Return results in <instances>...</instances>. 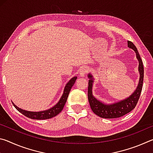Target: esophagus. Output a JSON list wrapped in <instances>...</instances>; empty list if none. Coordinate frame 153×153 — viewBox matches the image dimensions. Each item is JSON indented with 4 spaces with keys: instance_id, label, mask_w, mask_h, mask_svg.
Segmentation results:
<instances>
[{
    "instance_id": "1",
    "label": "esophagus",
    "mask_w": 153,
    "mask_h": 153,
    "mask_svg": "<svg viewBox=\"0 0 153 153\" xmlns=\"http://www.w3.org/2000/svg\"><path fill=\"white\" fill-rule=\"evenodd\" d=\"M88 72V69L86 67H83L82 68L80 69L79 75L81 76H85L87 74Z\"/></svg>"
}]
</instances>
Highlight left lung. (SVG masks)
I'll return each instance as SVG.
<instances>
[{"instance_id": "obj_1", "label": "left lung", "mask_w": 153, "mask_h": 153, "mask_svg": "<svg viewBox=\"0 0 153 153\" xmlns=\"http://www.w3.org/2000/svg\"><path fill=\"white\" fill-rule=\"evenodd\" d=\"M128 47L132 48L136 52V57L139 61V72L140 75V81L138 86L132 94L130 97L126 98L125 100H121V101L115 103L113 105H105L98 100L97 98L93 97L92 94V76L91 75H88L89 82H88V101L90 103V107L96 115L99 117L106 119H113L118 118L126 115L127 113L132 111L138 103L142 89V84H143L144 79V67L143 63L141 59L140 56L136 46L134 44L128 41Z\"/></svg>"}]
</instances>
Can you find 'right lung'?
<instances>
[{
  "label": "right lung",
  "instance_id": "obj_1",
  "mask_svg": "<svg viewBox=\"0 0 153 153\" xmlns=\"http://www.w3.org/2000/svg\"><path fill=\"white\" fill-rule=\"evenodd\" d=\"M76 79L77 77H74L73 78L70 79V81L67 83L66 86L65 87L63 94L62 95L60 100H59L57 104L54 106L53 108H50V109L40 111V112H31V111L21 109L19 107H17L16 105H15L13 103V105L18 111H19L21 113L24 115L25 117L33 119V120H47V119L55 117L63 110L64 105H65V102L67 101V97H68L69 93L70 92L72 86H74L75 82H76Z\"/></svg>",
  "mask_w": 153,
  "mask_h": 153
}]
</instances>
